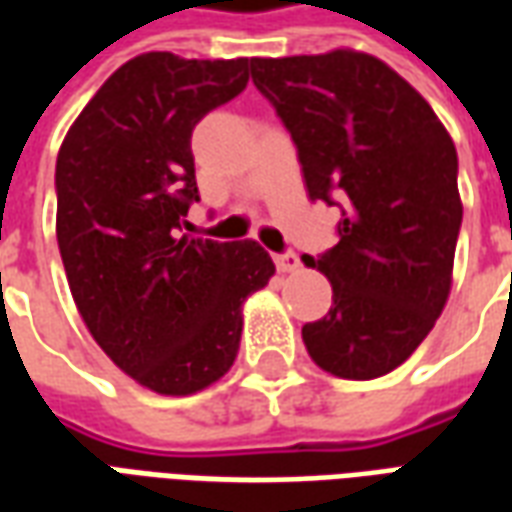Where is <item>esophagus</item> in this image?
I'll use <instances>...</instances> for the list:
<instances>
[{
    "mask_svg": "<svg viewBox=\"0 0 512 512\" xmlns=\"http://www.w3.org/2000/svg\"><path fill=\"white\" fill-rule=\"evenodd\" d=\"M274 263H277V268L282 274H290V271H296V268L301 266V257L296 255L293 249H288V252H282V255L274 257Z\"/></svg>",
    "mask_w": 512,
    "mask_h": 512,
    "instance_id": "esophagus-1",
    "label": "esophagus"
}]
</instances>
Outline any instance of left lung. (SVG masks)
Listing matches in <instances>:
<instances>
[{"label":"left lung","mask_w":512,"mask_h":512,"mask_svg":"<svg viewBox=\"0 0 512 512\" xmlns=\"http://www.w3.org/2000/svg\"><path fill=\"white\" fill-rule=\"evenodd\" d=\"M249 65L299 150L310 200L343 211L337 246L304 257L332 282V310L301 329L304 345L337 378L386 376L450 296L463 219L455 145L428 101L370 54Z\"/></svg>","instance_id":"obj_1"}]
</instances>
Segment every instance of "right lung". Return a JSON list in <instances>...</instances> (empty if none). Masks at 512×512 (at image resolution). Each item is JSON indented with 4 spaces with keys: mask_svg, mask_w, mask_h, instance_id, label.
<instances>
[{
    "mask_svg": "<svg viewBox=\"0 0 512 512\" xmlns=\"http://www.w3.org/2000/svg\"><path fill=\"white\" fill-rule=\"evenodd\" d=\"M246 82V57L139 54L84 106L57 156L73 301L104 354L158 395H194L233 367L246 296L274 277L255 241L183 235L200 202L191 131Z\"/></svg>",
    "mask_w": 512,
    "mask_h": 512,
    "instance_id": "right-lung-1",
    "label": "right lung"
}]
</instances>
